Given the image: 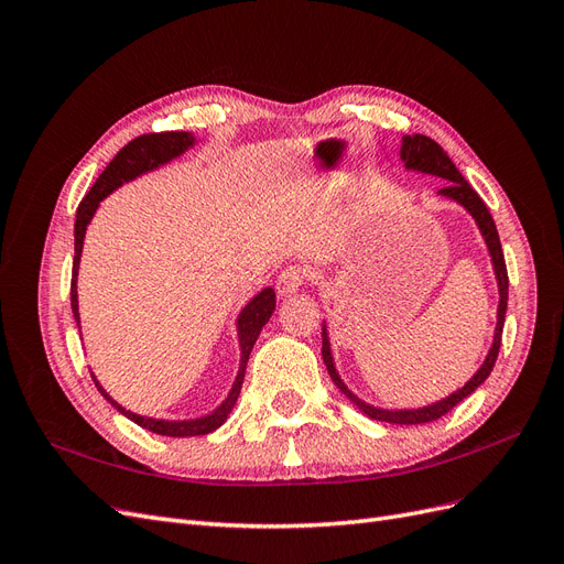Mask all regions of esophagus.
I'll list each match as a JSON object with an SVG mask.
<instances>
[{
  "label": "esophagus",
  "mask_w": 564,
  "mask_h": 564,
  "mask_svg": "<svg viewBox=\"0 0 564 564\" xmlns=\"http://www.w3.org/2000/svg\"><path fill=\"white\" fill-rule=\"evenodd\" d=\"M305 284L303 272L299 268H286L280 272V278L275 282V289L280 296H289V294H296L301 292V286Z\"/></svg>",
  "instance_id": "1"
}]
</instances>
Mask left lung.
<instances>
[{
    "label": "left lung",
    "mask_w": 564,
    "mask_h": 564,
    "mask_svg": "<svg viewBox=\"0 0 564 564\" xmlns=\"http://www.w3.org/2000/svg\"><path fill=\"white\" fill-rule=\"evenodd\" d=\"M400 160L404 164L406 172H416V174H425V176H435L442 178L447 185L440 187L437 197L449 199L454 204H458L473 220L477 230H480L487 253L491 259V270L494 278H497V289H499V305H497V327H494V336H491V346L485 355V362L477 367V371L473 377L456 388L449 395H445L442 400H435L431 404L423 406H404V409H390V406H377L371 402H365L362 398H357L355 392L346 386V381L340 379V373L336 369L334 362V352H332V340H329V327L327 319H322V360L327 365L329 377L334 381V386L344 392V395L360 409V412L373 421H386V423H402V425H416V423H429L435 421L440 416H445L447 412L464 402L466 398H470L473 392L480 388L487 377L494 369V362H497L499 355V346H501V332H503V319H506V308H508V272H506V261H503V251H501V240L497 226H494V218L489 214V209L485 207V202L480 199L473 187L468 185V181L460 176L458 169L454 166V162L449 160V155L442 150L433 139L421 133H406L402 135V145H400Z\"/></svg>",
    "instance_id": "8db88e82"
}]
</instances>
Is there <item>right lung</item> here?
Wrapping results in <instances>:
<instances>
[{"instance_id": "1", "label": "right lung", "mask_w": 564, "mask_h": 564, "mask_svg": "<svg viewBox=\"0 0 564 564\" xmlns=\"http://www.w3.org/2000/svg\"><path fill=\"white\" fill-rule=\"evenodd\" d=\"M197 135L191 131H164V133H145L133 139L129 145H124L122 150L117 152L115 160L106 166V172L98 176V181L94 183L91 191L87 193L79 202L77 207V220H75V261H73V286H70V301H73V315L77 327L82 329L79 324V296H77V275H79V261H82V249H84V237H87V228L94 220L100 202H104L108 195H112L117 187H122L124 183H131L135 178H141L143 174L158 172L160 166L178 160L181 155H185L187 150L195 148ZM275 313V289L272 286H263L259 294H256L251 301H247L245 308L240 311L235 319V329H237V344H240V367H237V377L228 390L226 400L220 402L218 406H214L212 412L195 416V419H152V416H143L135 414L131 409L122 406L117 400L110 398V392L100 386V381L96 379V373L91 371V379L96 383V388L104 395L119 414H124L127 419H131L133 423H139L141 429L158 433V435H166V437H195V435H209L216 429H220L230 416V412L235 409L237 398H240L242 390V381H245V371H247V362L251 348L259 338L261 329L268 324V319ZM82 336V332H79Z\"/></svg>"}]
</instances>
